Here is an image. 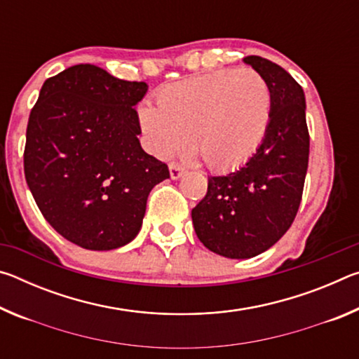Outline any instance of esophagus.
I'll return each mask as SVG.
<instances>
[{
	"label": "esophagus",
	"instance_id": "1",
	"mask_svg": "<svg viewBox=\"0 0 359 359\" xmlns=\"http://www.w3.org/2000/svg\"><path fill=\"white\" fill-rule=\"evenodd\" d=\"M169 174H171L172 180H177L185 174V168L177 165V163H171V165H169Z\"/></svg>",
	"mask_w": 359,
	"mask_h": 359
}]
</instances>
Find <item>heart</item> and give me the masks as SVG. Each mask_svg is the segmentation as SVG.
Listing matches in <instances>:
<instances>
[{"mask_svg":"<svg viewBox=\"0 0 359 359\" xmlns=\"http://www.w3.org/2000/svg\"><path fill=\"white\" fill-rule=\"evenodd\" d=\"M158 106L139 107L149 150L169 158L191 147L212 171H229L250 160L271 123L272 92L255 69H218L169 83Z\"/></svg>","mask_w":359,"mask_h":359,"instance_id":"1","label":"heart"}]
</instances>
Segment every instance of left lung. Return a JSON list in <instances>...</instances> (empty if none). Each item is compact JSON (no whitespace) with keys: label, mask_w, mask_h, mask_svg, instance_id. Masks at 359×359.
I'll use <instances>...</instances> for the list:
<instances>
[{"label":"left lung","mask_w":359,"mask_h":359,"mask_svg":"<svg viewBox=\"0 0 359 359\" xmlns=\"http://www.w3.org/2000/svg\"><path fill=\"white\" fill-rule=\"evenodd\" d=\"M244 63L271 87L269 130L245 165L210 175L208 194L191 210L204 247L233 259L257 257L287 233L301 204L311 144L301 85L266 58L245 57Z\"/></svg>","instance_id":"1"}]
</instances>
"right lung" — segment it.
Listing matches in <instances>:
<instances>
[{"label":"right lung","instance_id":"1","mask_svg":"<svg viewBox=\"0 0 359 359\" xmlns=\"http://www.w3.org/2000/svg\"><path fill=\"white\" fill-rule=\"evenodd\" d=\"M147 90L95 65L71 66L42 85L27 126L25 179L41 214L72 244H130L151 188L169 177L137 139L136 104Z\"/></svg>","mask_w":359,"mask_h":359}]
</instances>
